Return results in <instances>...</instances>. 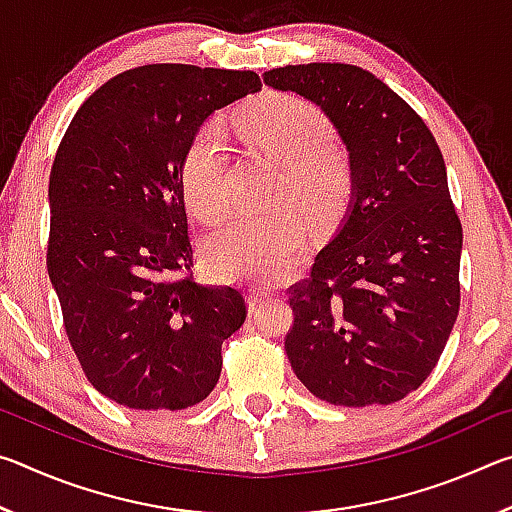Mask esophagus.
I'll list each match as a JSON object with an SVG mask.
<instances>
[{
	"mask_svg": "<svg viewBox=\"0 0 512 512\" xmlns=\"http://www.w3.org/2000/svg\"><path fill=\"white\" fill-rule=\"evenodd\" d=\"M266 300H268V293H266V291L253 289V291L248 293V307H250V309H257V307H262Z\"/></svg>",
	"mask_w": 512,
	"mask_h": 512,
	"instance_id": "esophagus-1",
	"label": "esophagus"
}]
</instances>
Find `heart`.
Returning <instances> with one entry per match:
<instances>
[{"instance_id": "b5f03b06", "label": "heart", "mask_w": 512, "mask_h": 512, "mask_svg": "<svg viewBox=\"0 0 512 512\" xmlns=\"http://www.w3.org/2000/svg\"><path fill=\"white\" fill-rule=\"evenodd\" d=\"M246 140L282 167L277 203H291L314 225L341 212L348 176L334 153V131L309 101L266 94L239 117ZM187 203L201 219L225 210V137L216 121L198 128L180 167ZM305 244L302 216L282 207L268 214H232L203 239V259L219 280L266 284L298 257Z\"/></svg>"}]
</instances>
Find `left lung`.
Segmentation results:
<instances>
[{
    "mask_svg": "<svg viewBox=\"0 0 512 512\" xmlns=\"http://www.w3.org/2000/svg\"><path fill=\"white\" fill-rule=\"evenodd\" d=\"M264 83L316 103L350 164L348 210L289 289L291 368L329 404L400 402L436 368L461 305L463 228L443 153L418 112L357 65H287Z\"/></svg>",
    "mask_w": 512,
    "mask_h": 512,
    "instance_id": "8db88e82",
    "label": "left lung"
}]
</instances>
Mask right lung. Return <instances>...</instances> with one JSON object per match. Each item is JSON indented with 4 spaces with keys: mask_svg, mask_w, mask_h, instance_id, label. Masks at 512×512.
<instances>
[{
    "mask_svg": "<svg viewBox=\"0 0 512 512\" xmlns=\"http://www.w3.org/2000/svg\"><path fill=\"white\" fill-rule=\"evenodd\" d=\"M259 90L246 69L135 67L83 101L58 146L47 271L85 377L112 402L180 411L219 381L246 300L189 273L180 167L214 110Z\"/></svg>",
    "mask_w": 512,
    "mask_h": 512,
    "instance_id": "right-lung-1",
    "label": "right lung"
}]
</instances>
